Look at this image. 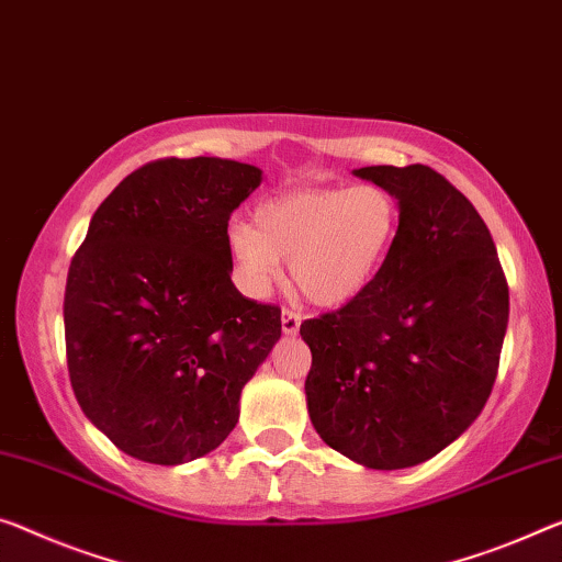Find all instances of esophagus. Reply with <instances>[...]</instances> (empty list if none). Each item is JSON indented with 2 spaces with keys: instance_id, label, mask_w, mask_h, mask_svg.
Wrapping results in <instances>:
<instances>
[{
  "instance_id": "34e87169",
  "label": "esophagus",
  "mask_w": 562,
  "mask_h": 562,
  "mask_svg": "<svg viewBox=\"0 0 562 562\" xmlns=\"http://www.w3.org/2000/svg\"><path fill=\"white\" fill-rule=\"evenodd\" d=\"M299 326H301V314H299V311L283 308L281 311V329H283V334H296Z\"/></svg>"
}]
</instances>
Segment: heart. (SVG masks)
Listing matches in <instances>:
<instances>
[{"label":"heart","mask_w":562,"mask_h":562,"mask_svg":"<svg viewBox=\"0 0 562 562\" xmlns=\"http://www.w3.org/2000/svg\"><path fill=\"white\" fill-rule=\"evenodd\" d=\"M402 231V203L382 183L296 188L258 203L228 228L238 286L266 296L291 258V279L318 306L359 299L384 271Z\"/></svg>","instance_id":"obj_1"}]
</instances>
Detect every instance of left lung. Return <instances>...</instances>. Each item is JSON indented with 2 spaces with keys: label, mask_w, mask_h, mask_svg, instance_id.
<instances>
[{
  "label": "left lung",
  "mask_w": 562,
  "mask_h": 562,
  "mask_svg": "<svg viewBox=\"0 0 562 562\" xmlns=\"http://www.w3.org/2000/svg\"><path fill=\"white\" fill-rule=\"evenodd\" d=\"M353 176L400 198L402 231L359 299L301 324L308 417L331 450L364 468H414L485 407L510 291L485 221L445 176L419 162Z\"/></svg>",
  "instance_id": "obj_1"
}]
</instances>
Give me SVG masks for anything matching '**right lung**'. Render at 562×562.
Here are the masks:
<instances>
[{
  "instance_id": "add662e5",
  "label": "right lung",
  "mask_w": 562,
  "mask_h": 562,
  "mask_svg": "<svg viewBox=\"0 0 562 562\" xmlns=\"http://www.w3.org/2000/svg\"><path fill=\"white\" fill-rule=\"evenodd\" d=\"M261 170L223 158H162L100 209L65 289L77 402L117 450L183 464L238 422L248 379L281 336V308L231 281V213Z\"/></svg>"
}]
</instances>
